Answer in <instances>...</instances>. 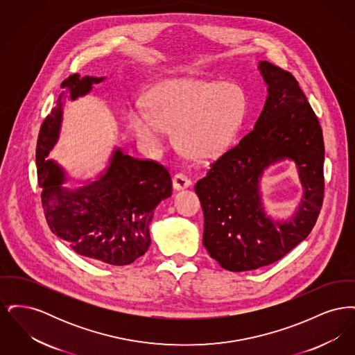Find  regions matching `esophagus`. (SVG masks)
Masks as SVG:
<instances>
[{"label":"esophagus","instance_id":"obj_1","mask_svg":"<svg viewBox=\"0 0 355 355\" xmlns=\"http://www.w3.org/2000/svg\"><path fill=\"white\" fill-rule=\"evenodd\" d=\"M190 185H191L190 178H187L185 174H182V173H178V174H175L173 177V187L175 190H184V189H187Z\"/></svg>","mask_w":355,"mask_h":355}]
</instances>
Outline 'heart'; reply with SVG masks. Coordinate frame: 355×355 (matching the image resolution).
<instances>
[{
  "mask_svg": "<svg viewBox=\"0 0 355 355\" xmlns=\"http://www.w3.org/2000/svg\"><path fill=\"white\" fill-rule=\"evenodd\" d=\"M146 107L128 113V128L145 150L158 152L174 129L180 150L194 159L223 152L239 132L248 97L236 83L196 78L166 80L146 94Z\"/></svg>",
  "mask_w": 355,
  "mask_h": 355,
  "instance_id": "heart-1",
  "label": "heart"
}]
</instances>
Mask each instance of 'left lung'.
Wrapping results in <instances>:
<instances>
[{"label": "left lung", "mask_w": 355, "mask_h": 355, "mask_svg": "<svg viewBox=\"0 0 355 355\" xmlns=\"http://www.w3.org/2000/svg\"><path fill=\"white\" fill-rule=\"evenodd\" d=\"M258 70L268 97L254 129L196 184L203 246L223 269L248 271L277 262L310 234L323 201L324 145L318 119L297 80L268 61ZM288 159L303 198L288 220H275L261 201L265 169Z\"/></svg>", "instance_id": "obj_1"}]
</instances>
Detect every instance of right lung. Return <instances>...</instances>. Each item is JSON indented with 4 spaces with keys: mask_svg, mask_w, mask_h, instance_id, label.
Masks as SVG:
<instances>
[{
    "mask_svg": "<svg viewBox=\"0 0 355 355\" xmlns=\"http://www.w3.org/2000/svg\"><path fill=\"white\" fill-rule=\"evenodd\" d=\"M105 77L73 74L45 119L37 141V174L51 232L80 255L107 265H130L150 246V222L157 205L171 196L169 171L154 161L137 159L116 148L94 181L69 189L65 169L48 155L58 142L67 100L89 94Z\"/></svg>",
    "mask_w": 355,
    "mask_h": 355,
    "instance_id": "add662e5",
    "label": "right lung"
}]
</instances>
